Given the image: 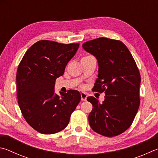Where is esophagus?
<instances>
[{"mask_svg": "<svg viewBox=\"0 0 158 158\" xmlns=\"http://www.w3.org/2000/svg\"><path fill=\"white\" fill-rule=\"evenodd\" d=\"M81 100L82 101H86L87 100V96L86 94L82 92V93L81 94Z\"/></svg>", "mask_w": 158, "mask_h": 158, "instance_id": "obj_1", "label": "esophagus"}]
</instances>
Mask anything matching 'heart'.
<instances>
[{"mask_svg":"<svg viewBox=\"0 0 158 158\" xmlns=\"http://www.w3.org/2000/svg\"><path fill=\"white\" fill-rule=\"evenodd\" d=\"M91 57V55H88V56H85V57H82V58H86V57Z\"/></svg>","mask_w":158,"mask_h":158,"instance_id":"b5f03b06","label":"heart"}]
</instances>
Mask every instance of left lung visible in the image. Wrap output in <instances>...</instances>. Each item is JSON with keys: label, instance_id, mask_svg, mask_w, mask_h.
Listing matches in <instances>:
<instances>
[{"label": "left lung", "instance_id": "obj_1", "mask_svg": "<svg viewBox=\"0 0 158 158\" xmlns=\"http://www.w3.org/2000/svg\"><path fill=\"white\" fill-rule=\"evenodd\" d=\"M82 48L98 61V78L92 91L106 94L102 103L93 96L87 97L93 106L89 123L98 134L117 136L130 128L139 109V69L131 52L119 40L100 37L84 43Z\"/></svg>", "mask_w": 158, "mask_h": 158}]
</instances>
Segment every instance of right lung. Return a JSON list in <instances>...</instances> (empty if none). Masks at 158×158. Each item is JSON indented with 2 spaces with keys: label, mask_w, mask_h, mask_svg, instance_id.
I'll use <instances>...</instances> for the list:
<instances>
[{
  "label": "right lung",
  "mask_w": 158,
  "mask_h": 158,
  "mask_svg": "<svg viewBox=\"0 0 158 158\" xmlns=\"http://www.w3.org/2000/svg\"><path fill=\"white\" fill-rule=\"evenodd\" d=\"M79 45L39 41L26 52L18 66L19 107L27 123L41 134H54L64 129L81 100L76 90L60 93L61 96L54 90L55 81L64 73Z\"/></svg>",
  "instance_id": "1"
}]
</instances>
